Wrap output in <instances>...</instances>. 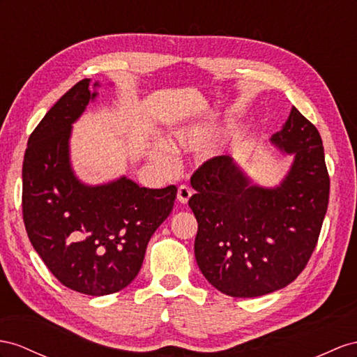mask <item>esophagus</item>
Returning <instances> with one entry per match:
<instances>
[{"label": "esophagus", "mask_w": 357, "mask_h": 357, "mask_svg": "<svg viewBox=\"0 0 357 357\" xmlns=\"http://www.w3.org/2000/svg\"><path fill=\"white\" fill-rule=\"evenodd\" d=\"M191 195H193V190L185 187V185H181V187L178 188V200H179V204L187 205L190 197H191Z\"/></svg>", "instance_id": "esophagus-1"}]
</instances>
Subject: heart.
<instances>
[{
	"mask_svg": "<svg viewBox=\"0 0 357 357\" xmlns=\"http://www.w3.org/2000/svg\"><path fill=\"white\" fill-rule=\"evenodd\" d=\"M211 143V134L208 128L199 123H190L176 128L169 137V146L175 152H196ZM152 158L162 160L164 153L160 149L151 151Z\"/></svg>",
	"mask_w": 357,
	"mask_h": 357,
	"instance_id": "1",
	"label": "heart"
}]
</instances>
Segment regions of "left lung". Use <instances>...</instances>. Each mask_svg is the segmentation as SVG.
<instances>
[{
  "mask_svg": "<svg viewBox=\"0 0 357 357\" xmlns=\"http://www.w3.org/2000/svg\"><path fill=\"white\" fill-rule=\"evenodd\" d=\"M268 143L294 157L278 185L253 182L227 155L206 161L191 176L197 266L231 297L266 296L294 280L315 249L327 211L331 181L317 128L292 107Z\"/></svg>",
  "mask_w": 357,
  "mask_h": 357,
  "instance_id": "1",
  "label": "left lung"
}]
</instances>
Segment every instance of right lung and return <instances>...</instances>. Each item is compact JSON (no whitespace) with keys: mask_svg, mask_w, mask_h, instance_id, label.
<instances>
[{"mask_svg":"<svg viewBox=\"0 0 357 357\" xmlns=\"http://www.w3.org/2000/svg\"><path fill=\"white\" fill-rule=\"evenodd\" d=\"M98 87L81 79L54 104L30 135L22 166V214L33 248L63 285L87 296L113 294L135 279L178 193L175 185L146 188L125 175L98 185L78 179L72 125Z\"/></svg>","mask_w":357,"mask_h":357,"instance_id":"right-lung-1","label":"right lung"}]
</instances>
